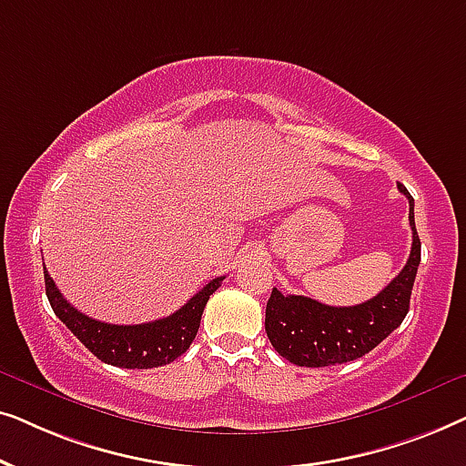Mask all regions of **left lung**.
Returning <instances> with one entry per match:
<instances>
[{
  "label": "left lung",
  "instance_id": "left-lung-1",
  "mask_svg": "<svg viewBox=\"0 0 466 466\" xmlns=\"http://www.w3.org/2000/svg\"><path fill=\"white\" fill-rule=\"evenodd\" d=\"M399 190L410 199L411 252L399 276L380 295L360 305L333 308L309 297L271 290L265 330L276 352L292 365L330 367L356 360L405 320L420 265V238L413 220V197L403 184H399Z\"/></svg>",
  "mask_w": 466,
  "mask_h": 466
}]
</instances>
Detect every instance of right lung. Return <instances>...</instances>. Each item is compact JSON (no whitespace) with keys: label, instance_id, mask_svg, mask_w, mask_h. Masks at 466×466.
Returning a JSON list of instances; mask_svg holds the SVG:
<instances>
[{"label":"right lung","instance_id":"obj_1","mask_svg":"<svg viewBox=\"0 0 466 466\" xmlns=\"http://www.w3.org/2000/svg\"><path fill=\"white\" fill-rule=\"evenodd\" d=\"M225 278H214L197 295L167 318L144 324H107L88 318L67 303L44 267L50 308L59 320L107 365L123 369H152L174 362L193 343L209 295Z\"/></svg>","mask_w":466,"mask_h":466}]
</instances>
